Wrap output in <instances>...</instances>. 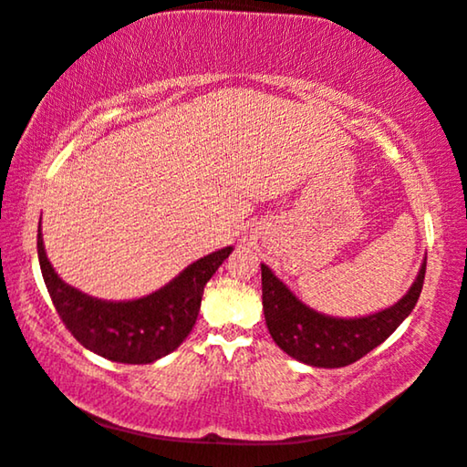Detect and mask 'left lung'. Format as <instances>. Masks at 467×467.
<instances>
[{
    "label": "left lung",
    "mask_w": 467,
    "mask_h": 467,
    "mask_svg": "<svg viewBox=\"0 0 467 467\" xmlns=\"http://www.w3.org/2000/svg\"><path fill=\"white\" fill-rule=\"evenodd\" d=\"M263 268V309L273 340L297 361L337 369L358 361L402 324L420 297L427 260L412 287L391 307L363 317H334L306 306L266 265Z\"/></svg>",
    "instance_id": "obj_1"
}]
</instances>
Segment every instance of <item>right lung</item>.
Wrapping results in <instances>:
<instances>
[{"mask_svg": "<svg viewBox=\"0 0 467 467\" xmlns=\"http://www.w3.org/2000/svg\"><path fill=\"white\" fill-rule=\"evenodd\" d=\"M36 250L57 314L79 345L114 363L147 365L170 355L186 340L199 316L204 285L234 248L211 252L188 265L161 289L130 301L89 297L65 283L48 263L40 227Z\"/></svg>", "mask_w": 467, "mask_h": 467, "instance_id": "add662e5", "label": "right lung"}]
</instances>
